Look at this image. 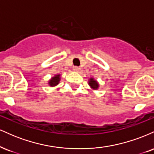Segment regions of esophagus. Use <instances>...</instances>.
<instances>
[{
    "mask_svg": "<svg viewBox=\"0 0 154 154\" xmlns=\"http://www.w3.org/2000/svg\"><path fill=\"white\" fill-rule=\"evenodd\" d=\"M73 70H74V71H75V72H79V70H80V68H79V67H78V66H74L73 67Z\"/></svg>",
    "mask_w": 154,
    "mask_h": 154,
    "instance_id": "esophagus-1",
    "label": "esophagus"
}]
</instances>
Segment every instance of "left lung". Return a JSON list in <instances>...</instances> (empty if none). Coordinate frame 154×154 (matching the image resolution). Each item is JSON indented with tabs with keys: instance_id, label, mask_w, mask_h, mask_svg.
Instances as JSON below:
<instances>
[{
	"instance_id": "8db88e82",
	"label": "left lung",
	"mask_w": 154,
	"mask_h": 154,
	"mask_svg": "<svg viewBox=\"0 0 154 154\" xmlns=\"http://www.w3.org/2000/svg\"><path fill=\"white\" fill-rule=\"evenodd\" d=\"M88 84H89V85L91 86L93 89H95V90L98 89V86H99L98 83L97 82L96 80H95L93 78L90 79V81H89V82H88Z\"/></svg>"
}]
</instances>
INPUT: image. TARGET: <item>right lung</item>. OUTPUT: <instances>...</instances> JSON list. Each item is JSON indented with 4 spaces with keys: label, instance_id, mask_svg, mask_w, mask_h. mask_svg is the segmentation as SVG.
Here are the masks:
<instances>
[{
    "label": "right lung",
    "instance_id": "obj_1",
    "mask_svg": "<svg viewBox=\"0 0 154 154\" xmlns=\"http://www.w3.org/2000/svg\"><path fill=\"white\" fill-rule=\"evenodd\" d=\"M60 81V75H55L54 77H52L50 80H49V85L51 87H54V86L57 85L59 83Z\"/></svg>",
    "mask_w": 154,
    "mask_h": 154
}]
</instances>
